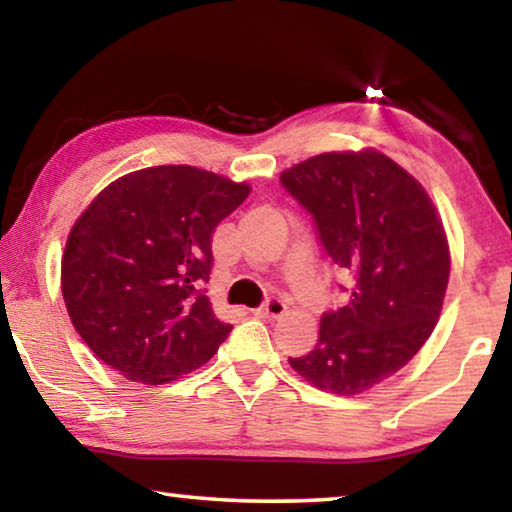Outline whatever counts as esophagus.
I'll use <instances>...</instances> for the list:
<instances>
[{
	"label": "esophagus",
	"instance_id": "1",
	"mask_svg": "<svg viewBox=\"0 0 512 512\" xmlns=\"http://www.w3.org/2000/svg\"><path fill=\"white\" fill-rule=\"evenodd\" d=\"M284 311H287V305H284V300L277 298V296H271V298L264 302L262 307L255 309V314L262 316V318H280Z\"/></svg>",
	"mask_w": 512,
	"mask_h": 512
}]
</instances>
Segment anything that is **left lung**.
<instances>
[{"label":"left lung","mask_w":512,"mask_h":512,"mask_svg":"<svg viewBox=\"0 0 512 512\" xmlns=\"http://www.w3.org/2000/svg\"><path fill=\"white\" fill-rule=\"evenodd\" d=\"M280 183L311 214L352 293L348 305L320 316L318 343L289 359L291 368L320 391H370L436 327L449 280L443 221L418 180L372 149L316 155Z\"/></svg>","instance_id":"8db88e82"}]
</instances>
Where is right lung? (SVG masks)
I'll return each mask as SVG.
<instances>
[{
  "label": "right lung",
  "mask_w": 512,
  "mask_h": 512,
  "mask_svg": "<svg viewBox=\"0 0 512 512\" xmlns=\"http://www.w3.org/2000/svg\"><path fill=\"white\" fill-rule=\"evenodd\" d=\"M248 194L246 183L164 164L110 183L79 216L60 287L74 329L106 366L155 386L214 357L232 325L201 289L212 232Z\"/></svg>",
  "instance_id": "add662e5"
}]
</instances>
